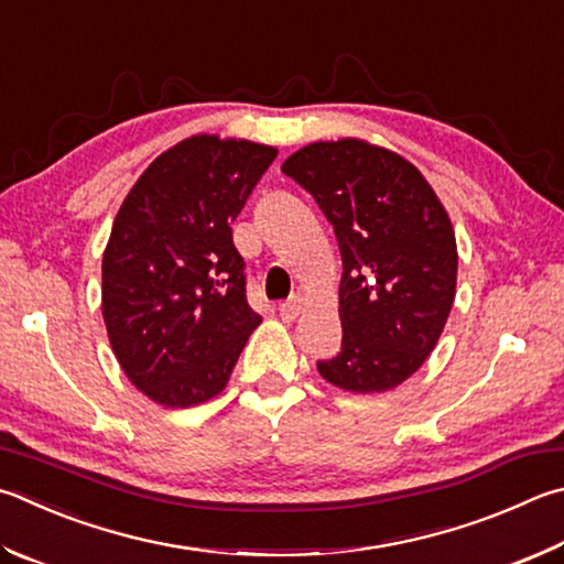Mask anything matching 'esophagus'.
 I'll list each match as a JSON object with an SVG mask.
<instances>
[{
	"label": "esophagus",
	"instance_id": "obj_1",
	"mask_svg": "<svg viewBox=\"0 0 564 564\" xmlns=\"http://www.w3.org/2000/svg\"><path fill=\"white\" fill-rule=\"evenodd\" d=\"M281 317L285 323H293L295 317H299L303 311H305V301L301 299V295H293L291 301H285V303H281Z\"/></svg>",
	"mask_w": 564,
	"mask_h": 564
}]
</instances>
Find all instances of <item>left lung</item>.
<instances>
[{"instance_id": "1", "label": "left lung", "mask_w": 564, "mask_h": 564, "mask_svg": "<svg viewBox=\"0 0 564 564\" xmlns=\"http://www.w3.org/2000/svg\"><path fill=\"white\" fill-rule=\"evenodd\" d=\"M281 170L313 194L343 256V347L317 372L357 394L394 389L432 355L454 305L444 204L412 162L355 138L311 142Z\"/></svg>"}]
</instances>
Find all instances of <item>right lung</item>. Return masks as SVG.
I'll list each match as a JSON object with an SVG mask.
<instances>
[{
	"label": "right lung",
	"mask_w": 564,
	"mask_h": 564,
	"mask_svg": "<svg viewBox=\"0 0 564 564\" xmlns=\"http://www.w3.org/2000/svg\"><path fill=\"white\" fill-rule=\"evenodd\" d=\"M279 150L192 135L152 162L112 221L104 321L122 372L162 406L227 387L259 327L231 221Z\"/></svg>",
	"instance_id": "obj_1"
}]
</instances>
